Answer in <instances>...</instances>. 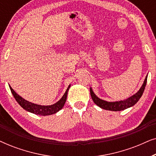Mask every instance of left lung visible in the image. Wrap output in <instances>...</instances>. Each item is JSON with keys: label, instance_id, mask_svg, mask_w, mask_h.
I'll return each instance as SVG.
<instances>
[{"label": "left lung", "instance_id": "obj_1", "mask_svg": "<svg viewBox=\"0 0 156 156\" xmlns=\"http://www.w3.org/2000/svg\"><path fill=\"white\" fill-rule=\"evenodd\" d=\"M147 77L148 75L146 76L144 84L140 87V89L138 90L137 93H136L135 94L131 96V97L128 98V99L123 100V101H114V102H108L104 100H102L99 99V97H97L95 95V94L94 93L92 89L90 88V94L91 99L94 101V102L97 104L98 106H99L100 108H103L105 110H109V111H114V112H119V111H122L126 108L131 107L133 105L137 103L138 100L140 99V98L141 97L144 93L145 87H146V82H147Z\"/></svg>", "mask_w": 156, "mask_h": 156}]
</instances>
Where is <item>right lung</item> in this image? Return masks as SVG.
<instances>
[{
  "label": "right lung",
  "mask_w": 156,
  "mask_h": 156,
  "mask_svg": "<svg viewBox=\"0 0 156 156\" xmlns=\"http://www.w3.org/2000/svg\"><path fill=\"white\" fill-rule=\"evenodd\" d=\"M10 87V91L13 95V97L17 102L20 104L21 107L24 108L25 110L27 111V112L33 113V114L40 115V116H48V115H52L54 114L55 113L58 112L59 110L62 109L63 108L64 105H65L66 100H67V92L69 91V89L70 87V85H69L68 88L66 90L65 94L63 95V97L61 98V99H59L57 103H55L52 105L50 106H42L39 105V104H36L31 103L27 100H25L19 96L13 89H12V87Z\"/></svg>",
  "instance_id": "right-lung-1"
}]
</instances>
